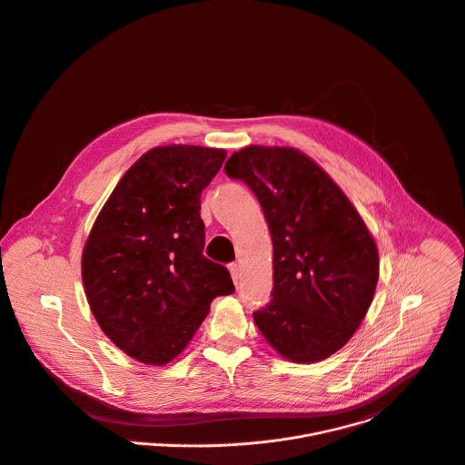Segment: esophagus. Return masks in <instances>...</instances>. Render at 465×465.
<instances>
[{"instance_id": "34e87169", "label": "esophagus", "mask_w": 465, "mask_h": 465, "mask_svg": "<svg viewBox=\"0 0 465 465\" xmlns=\"http://www.w3.org/2000/svg\"><path fill=\"white\" fill-rule=\"evenodd\" d=\"M230 275H232L233 283L237 285L239 279H241V272H239V266H237V264H230Z\"/></svg>"}]
</instances>
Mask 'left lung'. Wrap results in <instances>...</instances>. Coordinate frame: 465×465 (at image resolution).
Listing matches in <instances>:
<instances>
[{
    "label": "left lung",
    "mask_w": 465,
    "mask_h": 465,
    "mask_svg": "<svg viewBox=\"0 0 465 465\" xmlns=\"http://www.w3.org/2000/svg\"><path fill=\"white\" fill-rule=\"evenodd\" d=\"M257 195L273 241L272 302L253 320L282 358L314 363L358 331L379 279V253L360 212L307 154L248 145L224 165Z\"/></svg>",
    "instance_id": "8db88e82"
}]
</instances>
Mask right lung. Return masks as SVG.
Here are the masks:
<instances>
[{
    "label": "right lung",
    "mask_w": 465,
    "mask_h": 465,
    "mask_svg": "<svg viewBox=\"0 0 465 465\" xmlns=\"http://www.w3.org/2000/svg\"><path fill=\"white\" fill-rule=\"evenodd\" d=\"M224 149L165 145L122 176L83 252L84 292L102 332L127 356L162 367L185 351L228 270L203 255L201 192Z\"/></svg>",
    "instance_id": "obj_1"
}]
</instances>
